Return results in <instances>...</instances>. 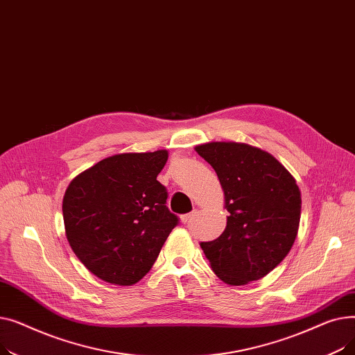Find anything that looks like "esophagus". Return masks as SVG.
Masks as SVG:
<instances>
[{
    "label": "esophagus",
    "mask_w": 355,
    "mask_h": 355,
    "mask_svg": "<svg viewBox=\"0 0 355 355\" xmlns=\"http://www.w3.org/2000/svg\"><path fill=\"white\" fill-rule=\"evenodd\" d=\"M197 216V210H194V211H191V213H189V214H184V216H181V221L184 223H189V221H191L194 217Z\"/></svg>",
    "instance_id": "esophagus-1"
}]
</instances>
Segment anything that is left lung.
<instances>
[{"label": "left lung", "mask_w": 355, "mask_h": 355, "mask_svg": "<svg viewBox=\"0 0 355 355\" xmlns=\"http://www.w3.org/2000/svg\"><path fill=\"white\" fill-rule=\"evenodd\" d=\"M196 151L214 168L230 214L225 232L200 246L225 284L259 281L293 246L301 220L300 187L286 168L260 148L209 142Z\"/></svg>", "instance_id": "obj_1"}]
</instances>
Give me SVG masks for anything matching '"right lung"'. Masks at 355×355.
Wrapping results in <instances>:
<instances>
[{
    "instance_id": "add662e5",
    "label": "right lung",
    "mask_w": 355,
    "mask_h": 355,
    "mask_svg": "<svg viewBox=\"0 0 355 355\" xmlns=\"http://www.w3.org/2000/svg\"><path fill=\"white\" fill-rule=\"evenodd\" d=\"M166 149L105 158L73 178L63 197L74 254L107 284L134 285L151 270L178 217L157 180Z\"/></svg>"
}]
</instances>
